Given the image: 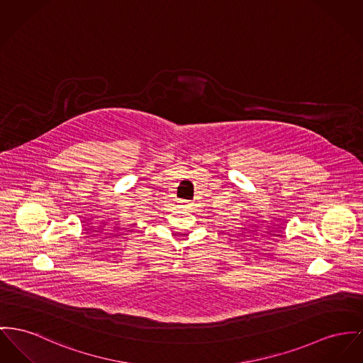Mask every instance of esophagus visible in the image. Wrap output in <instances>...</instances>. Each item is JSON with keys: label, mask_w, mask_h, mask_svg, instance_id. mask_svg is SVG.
<instances>
[{"label": "esophagus", "mask_w": 363, "mask_h": 363, "mask_svg": "<svg viewBox=\"0 0 363 363\" xmlns=\"http://www.w3.org/2000/svg\"><path fill=\"white\" fill-rule=\"evenodd\" d=\"M179 206H182V208H186V209H189V208L191 206V203H190L189 201H179Z\"/></svg>", "instance_id": "1"}]
</instances>
